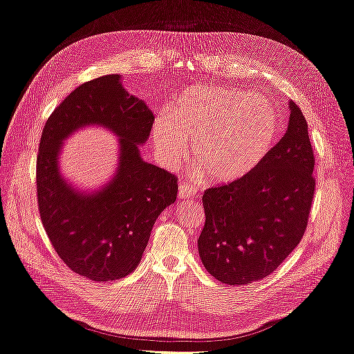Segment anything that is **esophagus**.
I'll return each mask as SVG.
<instances>
[{"label":"esophagus","instance_id":"1","mask_svg":"<svg viewBox=\"0 0 354 354\" xmlns=\"http://www.w3.org/2000/svg\"><path fill=\"white\" fill-rule=\"evenodd\" d=\"M196 189L192 186L190 183H181L178 186V198L180 199H189L195 195Z\"/></svg>","mask_w":354,"mask_h":354}]
</instances>
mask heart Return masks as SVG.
<instances>
[{"mask_svg": "<svg viewBox=\"0 0 354 354\" xmlns=\"http://www.w3.org/2000/svg\"><path fill=\"white\" fill-rule=\"evenodd\" d=\"M276 134L277 115L269 100L211 85L181 93L171 113L156 115L152 130L164 164H180L192 143L195 164L214 183L248 174L270 152Z\"/></svg>", "mask_w": 354, "mask_h": 354, "instance_id": "1", "label": "heart"}]
</instances>
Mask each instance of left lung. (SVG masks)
Returning <instances> with one entry per match:
<instances>
[{
    "label": "left lung",
    "instance_id": "8db88e82",
    "mask_svg": "<svg viewBox=\"0 0 354 354\" xmlns=\"http://www.w3.org/2000/svg\"><path fill=\"white\" fill-rule=\"evenodd\" d=\"M285 136L248 174L203 192L199 257L217 281L246 285L273 273L307 229L315 153L301 109L289 102Z\"/></svg>",
    "mask_w": 354,
    "mask_h": 354
}]
</instances>
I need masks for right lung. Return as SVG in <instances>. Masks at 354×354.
<instances>
[{
    "label": "right lung",
    "mask_w": 354,
    "mask_h": 354,
    "mask_svg": "<svg viewBox=\"0 0 354 354\" xmlns=\"http://www.w3.org/2000/svg\"><path fill=\"white\" fill-rule=\"evenodd\" d=\"M153 113L128 94L120 75H104L75 88L53 111L41 134L37 198L42 226L69 269L90 281L130 274L142 260L158 216L177 198V177L140 158ZM100 123L120 137V167L95 194H80L61 178V142L80 126Z\"/></svg>",
    "instance_id": "1"
}]
</instances>
